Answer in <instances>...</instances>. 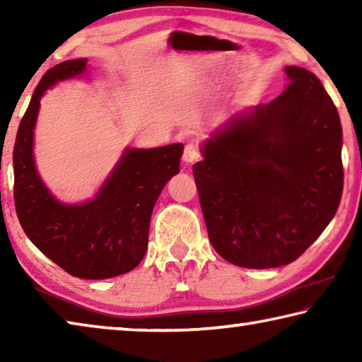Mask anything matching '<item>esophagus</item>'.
Returning a JSON list of instances; mask_svg holds the SVG:
<instances>
[{"label":"esophagus","mask_w":362,"mask_h":362,"mask_svg":"<svg viewBox=\"0 0 362 362\" xmlns=\"http://www.w3.org/2000/svg\"><path fill=\"white\" fill-rule=\"evenodd\" d=\"M198 158H199L198 146H196L194 144H187V145H185V150H183V158H182L183 163L193 164Z\"/></svg>","instance_id":"obj_1"}]
</instances>
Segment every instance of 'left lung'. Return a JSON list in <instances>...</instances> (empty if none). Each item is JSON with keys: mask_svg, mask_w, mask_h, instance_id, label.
<instances>
[{"mask_svg": "<svg viewBox=\"0 0 362 362\" xmlns=\"http://www.w3.org/2000/svg\"><path fill=\"white\" fill-rule=\"evenodd\" d=\"M284 93L244 110L201 144L193 166L212 247L233 265L298 259L339 209L340 116L316 75L286 66Z\"/></svg>", "mask_w": 362, "mask_h": 362, "instance_id": "1", "label": "left lung"}]
</instances>
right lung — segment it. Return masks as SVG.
<instances>
[{
  "mask_svg": "<svg viewBox=\"0 0 362 362\" xmlns=\"http://www.w3.org/2000/svg\"><path fill=\"white\" fill-rule=\"evenodd\" d=\"M86 70L88 59H73L41 78L16 137L14 201L23 231L47 259L71 276L107 279L142 262L153 207L164 185L179 174L183 145L148 150L127 146L93 199L78 204L56 199L35 164L40 102L54 84L83 76Z\"/></svg>",
  "mask_w": 362,
  "mask_h": 362,
  "instance_id": "right-lung-1",
  "label": "right lung"
}]
</instances>
